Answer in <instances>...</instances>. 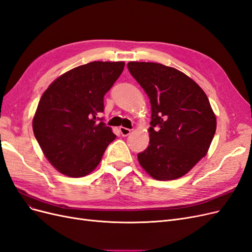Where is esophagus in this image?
Listing matches in <instances>:
<instances>
[{
    "label": "esophagus",
    "instance_id": "1",
    "mask_svg": "<svg viewBox=\"0 0 252 252\" xmlns=\"http://www.w3.org/2000/svg\"><path fill=\"white\" fill-rule=\"evenodd\" d=\"M120 132L123 136H127L130 134V132H131V130L128 128H125V127H120Z\"/></svg>",
    "mask_w": 252,
    "mask_h": 252
}]
</instances>
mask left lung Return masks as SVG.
Masks as SVG:
<instances>
[{
	"label": "left lung",
	"mask_w": 252,
	"mask_h": 252,
	"mask_svg": "<svg viewBox=\"0 0 252 252\" xmlns=\"http://www.w3.org/2000/svg\"><path fill=\"white\" fill-rule=\"evenodd\" d=\"M151 103L150 145L137 154L158 180L177 179L204 158L216 132V117L205 93L174 67L154 63L127 64Z\"/></svg>",
	"instance_id": "obj_1"
}]
</instances>
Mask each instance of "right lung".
Here are the masks:
<instances>
[{"mask_svg":"<svg viewBox=\"0 0 252 252\" xmlns=\"http://www.w3.org/2000/svg\"><path fill=\"white\" fill-rule=\"evenodd\" d=\"M124 65L93 62L77 66L58 77L41 96L33 132L48 160L63 174H90L116 138L99 115L104 111V96Z\"/></svg>","mask_w":252,"mask_h":252,"instance_id":"obj_1","label":"right lung"}]
</instances>
